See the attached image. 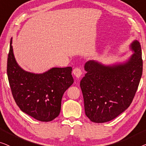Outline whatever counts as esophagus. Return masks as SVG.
<instances>
[{"label":"esophagus","instance_id":"1","mask_svg":"<svg viewBox=\"0 0 146 146\" xmlns=\"http://www.w3.org/2000/svg\"><path fill=\"white\" fill-rule=\"evenodd\" d=\"M73 75H75L76 77L79 79V78H80V77H81L82 71L79 68H75V69H73Z\"/></svg>","mask_w":146,"mask_h":146}]
</instances>
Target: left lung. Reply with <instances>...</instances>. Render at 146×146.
I'll use <instances>...</instances> for the list:
<instances>
[{
  "label": "left lung",
  "instance_id": "1",
  "mask_svg": "<svg viewBox=\"0 0 146 146\" xmlns=\"http://www.w3.org/2000/svg\"><path fill=\"white\" fill-rule=\"evenodd\" d=\"M132 55L124 62L104 65L88 61L87 71L80 83L85 114L91 121L103 123L113 120L132 103L142 75L143 61L139 42L130 46Z\"/></svg>",
  "mask_w": 146,
  "mask_h": 146
}]
</instances>
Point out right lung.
Listing matches in <instances>:
<instances>
[{
    "mask_svg": "<svg viewBox=\"0 0 146 146\" xmlns=\"http://www.w3.org/2000/svg\"><path fill=\"white\" fill-rule=\"evenodd\" d=\"M12 44L11 38L7 75L16 104L39 121L53 120L60 113L63 94L74 82L72 67H53L43 73L28 72L16 62Z\"/></svg>",
    "mask_w": 146,
    "mask_h": 146,
    "instance_id": "1",
    "label": "right lung"
}]
</instances>
